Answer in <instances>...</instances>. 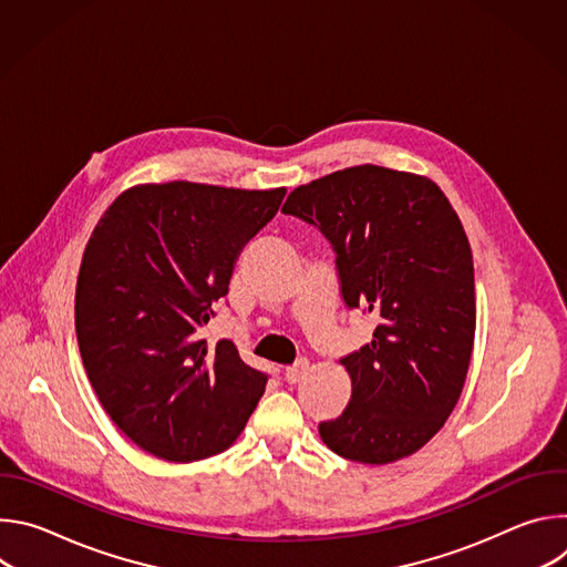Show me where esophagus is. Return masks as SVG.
Returning a JSON list of instances; mask_svg holds the SVG:
<instances>
[{
  "label": "esophagus",
  "instance_id": "obj_1",
  "mask_svg": "<svg viewBox=\"0 0 567 567\" xmlns=\"http://www.w3.org/2000/svg\"><path fill=\"white\" fill-rule=\"evenodd\" d=\"M307 368H309L307 361H298V363L289 365V368L285 370V381H287V383H298V381L305 377Z\"/></svg>",
  "mask_w": 567,
  "mask_h": 567
}]
</instances>
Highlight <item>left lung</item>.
Instances as JSON below:
<instances>
[{
	"label": "left lung",
	"mask_w": 567,
	"mask_h": 567,
	"mask_svg": "<svg viewBox=\"0 0 567 567\" xmlns=\"http://www.w3.org/2000/svg\"><path fill=\"white\" fill-rule=\"evenodd\" d=\"M282 213L330 239L343 302L379 320L341 359L352 396L318 424L320 440L363 464L413 455L453 413L473 352V256L457 213L429 177L370 164L298 186Z\"/></svg>",
	"instance_id": "8db88e82"
}]
</instances>
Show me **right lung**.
Wrapping results in <instances>:
<instances>
[{
    "label": "right lung",
    "mask_w": 567,
    "mask_h": 567,
    "mask_svg": "<svg viewBox=\"0 0 567 567\" xmlns=\"http://www.w3.org/2000/svg\"><path fill=\"white\" fill-rule=\"evenodd\" d=\"M285 193L145 184L99 219L75 285L78 348L103 409L143 451L217 455L256 411L269 377L228 339L208 348L202 330Z\"/></svg>",
    "instance_id": "1"
}]
</instances>
